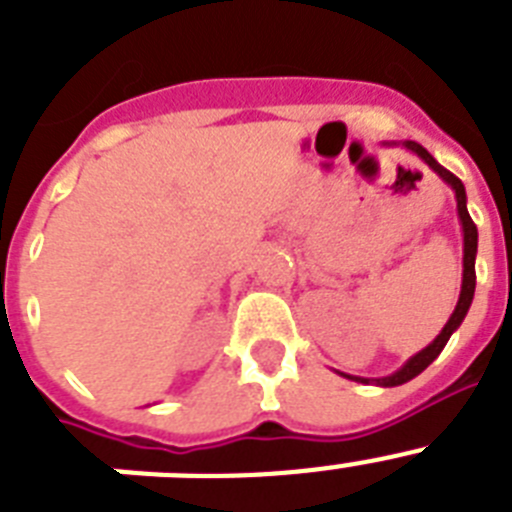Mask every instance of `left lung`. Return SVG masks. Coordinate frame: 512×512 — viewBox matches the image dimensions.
I'll return each instance as SVG.
<instances>
[{
  "label": "left lung",
  "mask_w": 512,
  "mask_h": 512,
  "mask_svg": "<svg viewBox=\"0 0 512 512\" xmlns=\"http://www.w3.org/2000/svg\"><path fill=\"white\" fill-rule=\"evenodd\" d=\"M402 146L408 148V151H413L418 158H423L425 164L431 166V169L436 171L438 176H441L443 182H446L451 189H454V194H456V210H459L461 230H464V277H461L459 302H456L454 312H451L449 323L443 325V330L436 336V341L428 343V346H425L423 351H418V354H415L413 359L405 361V366H400V369H397L395 374H390V377H384V379H364V377H351V374H343V377L354 379V382H361V384L374 382V384H382V387H397V384L410 382V379L418 377V374L423 372L425 366L436 361V356L441 354L443 346L449 343L451 333H454V330L459 328L461 320L467 318L469 305H472V300H474V284H477V274H474V259H477V225H474V220H472V217H469L467 192H464V184H461L459 176L451 174L449 169H443V166L438 164L436 158H433L431 153L425 151V148L420 146V143H415V140H405Z\"/></svg>",
  "instance_id": "left-lung-1"
}]
</instances>
